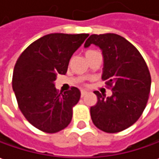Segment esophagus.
Masks as SVG:
<instances>
[{
    "instance_id": "obj_1",
    "label": "esophagus",
    "mask_w": 159,
    "mask_h": 159,
    "mask_svg": "<svg viewBox=\"0 0 159 159\" xmlns=\"http://www.w3.org/2000/svg\"><path fill=\"white\" fill-rule=\"evenodd\" d=\"M86 94H87V91H85V90H81V97H82V98H84Z\"/></svg>"
}]
</instances>
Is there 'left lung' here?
Segmentation results:
<instances>
[{
  "label": "left lung",
  "mask_w": 159,
  "mask_h": 159,
  "mask_svg": "<svg viewBox=\"0 0 159 159\" xmlns=\"http://www.w3.org/2000/svg\"><path fill=\"white\" fill-rule=\"evenodd\" d=\"M95 44L102 49V79L112 96L98 91L90 116L98 129L116 133L135 124L144 111L151 91L152 78L147 64L139 51L123 36L116 34H91L84 47Z\"/></svg>",
  "instance_id": "8db88e82"
}]
</instances>
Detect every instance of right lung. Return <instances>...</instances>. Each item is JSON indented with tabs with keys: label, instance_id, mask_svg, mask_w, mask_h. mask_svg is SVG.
<instances>
[{
	"label": "right lung",
	"instance_id": "1",
	"mask_svg": "<svg viewBox=\"0 0 159 159\" xmlns=\"http://www.w3.org/2000/svg\"><path fill=\"white\" fill-rule=\"evenodd\" d=\"M88 34H46L32 43L16 61L12 87L18 107L31 125L46 133L65 129L80 99L75 87L59 92L54 82L65 75L72 55Z\"/></svg>",
	"mask_w": 159,
	"mask_h": 159
}]
</instances>
